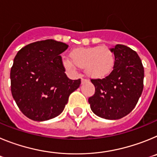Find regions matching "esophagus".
<instances>
[{"label":"esophagus","mask_w":157,"mask_h":157,"mask_svg":"<svg viewBox=\"0 0 157 157\" xmlns=\"http://www.w3.org/2000/svg\"><path fill=\"white\" fill-rule=\"evenodd\" d=\"M87 81H88V79H86V78H82V83L86 82Z\"/></svg>","instance_id":"34e87169"}]
</instances>
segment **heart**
Returning <instances> with one entry per match:
<instances>
[{"instance_id": "1", "label": "heart", "mask_w": 157, "mask_h": 157, "mask_svg": "<svg viewBox=\"0 0 157 157\" xmlns=\"http://www.w3.org/2000/svg\"><path fill=\"white\" fill-rule=\"evenodd\" d=\"M70 60H63V66L73 69L75 66L85 68L90 77L102 78L114 70L116 56L113 51L106 46L78 48L70 53Z\"/></svg>"}]
</instances>
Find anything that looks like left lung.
<instances>
[{
    "instance_id": "8db88e82",
    "label": "left lung",
    "mask_w": 157,
    "mask_h": 157,
    "mask_svg": "<svg viewBox=\"0 0 157 157\" xmlns=\"http://www.w3.org/2000/svg\"><path fill=\"white\" fill-rule=\"evenodd\" d=\"M116 56L114 70L104 78H92L95 93L88 101L94 114L106 120L128 115L143 90L144 67L137 52L123 45L112 48Z\"/></svg>"
}]
</instances>
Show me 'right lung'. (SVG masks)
Segmentation results:
<instances>
[{"label": "right lung", "mask_w": 157, "mask_h": 157, "mask_svg": "<svg viewBox=\"0 0 157 157\" xmlns=\"http://www.w3.org/2000/svg\"><path fill=\"white\" fill-rule=\"evenodd\" d=\"M68 45L52 39L36 41L22 48L11 68V91L23 115L45 121L63 111L70 94L81 79H69L59 56Z\"/></svg>", "instance_id": "obj_1"}]
</instances>
